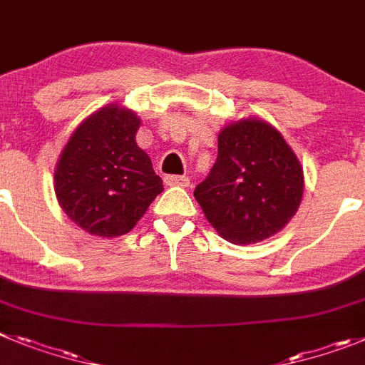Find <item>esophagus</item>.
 I'll use <instances>...</instances> for the list:
<instances>
[{"mask_svg": "<svg viewBox=\"0 0 365 365\" xmlns=\"http://www.w3.org/2000/svg\"><path fill=\"white\" fill-rule=\"evenodd\" d=\"M165 185H176V187H191V178L189 176H165L163 178Z\"/></svg>", "mask_w": 365, "mask_h": 365, "instance_id": "1", "label": "esophagus"}]
</instances>
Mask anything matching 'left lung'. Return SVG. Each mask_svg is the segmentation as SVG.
<instances>
[{
	"label": "left lung",
	"instance_id": "8db88e82",
	"mask_svg": "<svg viewBox=\"0 0 365 365\" xmlns=\"http://www.w3.org/2000/svg\"><path fill=\"white\" fill-rule=\"evenodd\" d=\"M303 187V167L283 135L248 117L222 128L217 161L195 198L218 235L240 246L283 230L299 207Z\"/></svg>",
	"mask_w": 365,
	"mask_h": 365
}]
</instances>
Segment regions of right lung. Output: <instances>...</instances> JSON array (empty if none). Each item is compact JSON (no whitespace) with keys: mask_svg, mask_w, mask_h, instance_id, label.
<instances>
[{"mask_svg":"<svg viewBox=\"0 0 365 365\" xmlns=\"http://www.w3.org/2000/svg\"><path fill=\"white\" fill-rule=\"evenodd\" d=\"M138 128L132 110L108 104L82 121L60 154L58 204L91 235L128 233L163 191L150 158L135 143Z\"/></svg>","mask_w":365,"mask_h":365,"instance_id":"right-lung-1","label":"right lung"}]
</instances>
